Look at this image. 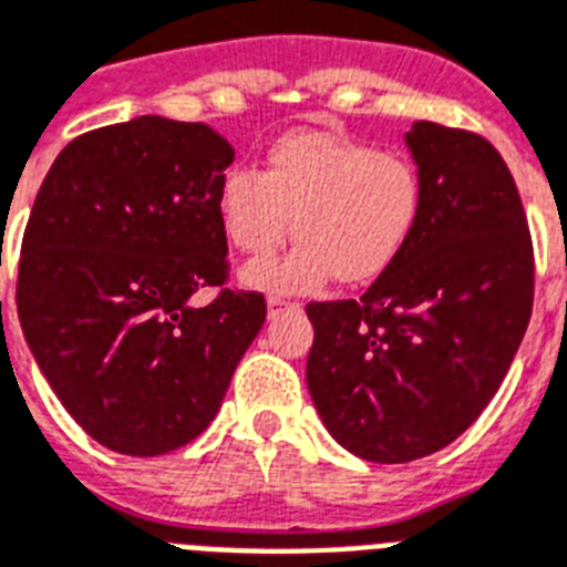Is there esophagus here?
<instances>
[{"instance_id":"1","label":"esophagus","mask_w":567,"mask_h":567,"mask_svg":"<svg viewBox=\"0 0 567 567\" xmlns=\"http://www.w3.org/2000/svg\"><path fill=\"white\" fill-rule=\"evenodd\" d=\"M292 310H301V305H296V301H287V298H278V296L269 298V319H275V316H280V312H292Z\"/></svg>"}]
</instances>
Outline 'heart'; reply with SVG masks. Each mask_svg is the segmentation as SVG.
Segmentation results:
<instances>
[{
	"instance_id": "obj_1",
	"label": "heart",
	"mask_w": 567,
	"mask_h": 567,
	"mask_svg": "<svg viewBox=\"0 0 567 567\" xmlns=\"http://www.w3.org/2000/svg\"><path fill=\"white\" fill-rule=\"evenodd\" d=\"M421 207L419 172L330 131H298L269 148V169L234 166L219 184V221L230 246L266 257L296 228L298 246L246 269V284L310 292L337 275L374 280L401 255Z\"/></svg>"
}]
</instances>
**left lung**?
Here are the masks:
<instances>
[{
  "label": "left lung",
  "instance_id": "obj_1",
  "mask_svg": "<svg viewBox=\"0 0 567 567\" xmlns=\"http://www.w3.org/2000/svg\"><path fill=\"white\" fill-rule=\"evenodd\" d=\"M421 207L360 298L310 301L307 386L324 427L369 463L436 454L504 383L533 312V239L513 172L480 134L415 122Z\"/></svg>",
  "mask_w": 567,
  "mask_h": 567
}]
</instances>
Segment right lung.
<instances>
[{
    "mask_svg": "<svg viewBox=\"0 0 567 567\" xmlns=\"http://www.w3.org/2000/svg\"><path fill=\"white\" fill-rule=\"evenodd\" d=\"M230 163L205 122L137 116L72 140L40 184L17 278L22 333L66 412L116 454L193 442L266 321L260 292L225 287ZM205 286L220 296L189 306Z\"/></svg>",
    "mask_w": 567,
    "mask_h": 567,
    "instance_id": "add662e5",
    "label": "right lung"
}]
</instances>
